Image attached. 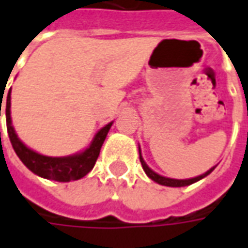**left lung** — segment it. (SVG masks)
<instances>
[{"label":"left lung","mask_w":248,"mask_h":248,"mask_svg":"<svg viewBox=\"0 0 248 248\" xmlns=\"http://www.w3.org/2000/svg\"><path fill=\"white\" fill-rule=\"evenodd\" d=\"M140 161H141V166L144 168V171L145 173L156 183H159V185H163V186H168V187H183V186H188V185H193L195 182L201 181L202 178H205V176H208L209 173L212 172L213 170H215V167H212L209 171H206L205 173H202L200 176H195V178H191V179H171V178H166V176H161L159 173H156L155 171H152L149 167L146 166V163L142 159V156H141V149H140Z\"/></svg>","instance_id":"obj_1"}]
</instances>
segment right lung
Returning a JSON list of instances; mask_svg holds the SVG:
<instances>
[{
	"mask_svg": "<svg viewBox=\"0 0 248 248\" xmlns=\"http://www.w3.org/2000/svg\"><path fill=\"white\" fill-rule=\"evenodd\" d=\"M2 95L4 93H1V99L4 97ZM1 103H2V100L0 102V117ZM5 114H6V129H8L9 140H11L12 146L18 156V159L23 161V164L30 171L36 173L38 176L57 182H70L81 179L82 176H85L93 168L96 160L99 157L100 148H102L103 142L107 137V133H108L111 124H112V122H110L97 131L93 140H92V142H91V145L85 151L72 155V156H65V157H50V156H45V155H40V153L30 149L17 137L15 127L12 126L11 89H9L8 96H6Z\"/></svg>",
	"mask_w": 248,
	"mask_h": 248,
	"instance_id": "add662e5",
	"label": "right lung"
}]
</instances>
